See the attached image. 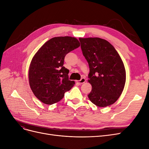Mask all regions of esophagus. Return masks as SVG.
<instances>
[{
    "label": "esophagus",
    "instance_id": "obj_1",
    "mask_svg": "<svg viewBox=\"0 0 149 149\" xmlns=\"http://www.w3.org/2000/svg\"><path fill=\"white\" fill-rule=\"evenodd\" d=\"M86 82V79L84 78H82L79 81H77V83L79 84H83Z\"/></svg>",
    "mask_w": 149,
    "mask_h": 149
}]
</instances>
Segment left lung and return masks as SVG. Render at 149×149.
<instances>
[{"label": "left lung", "instance_id": "1", "mask_svg": "<svg viewBox=\"0 0 149 149\" xmlns=\"http://www.w3.org/2000/svg\"><path fill=\"white\" fill-rule=\"evenodd\" d=\"M87 60L88 82L92 90L88 96L94 104L106 107L114 104L125 86V70L118 52L107 40L100 38H79Z\"/></svg>", "mask_w": 149, "mask_h": 149}]
</instances>
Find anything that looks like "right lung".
I'll return each mask as SVG.
<instances>
[{"instance_id": "add662e5", "label": "right lung", "mask_w": 149, "mask_h": 149, "mask_svg": "<svg viewBox=\"0 0 149 149\" xmlns=\"http://www.w3.org/2000/svg\"><path fill=\"white\" fill-rule=\"evenodd\" d=\"M79 46L74 37H58L49 40L36 53L30 65L29 78L31 91L40 101L53 104L73 88L75 83L69 80L64 59L66 54Z\"/></svg>"}]
</instances>
